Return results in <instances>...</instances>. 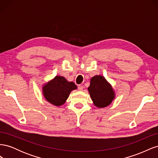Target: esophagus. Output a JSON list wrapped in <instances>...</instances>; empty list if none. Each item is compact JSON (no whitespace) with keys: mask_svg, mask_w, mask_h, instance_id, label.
<instances>
[{"mask_svg":"<svg viewBox=\"0 0 158 158\" xmlns=\"http://www.w3.org/2000/svg\"><path fill=\"white\" fill-rule=\"evenodd\" d=\"M78 88V90H79V91H82L83 89H84V87L82 86V85H79Z\"/></svg>","mask_w":158,"mask_h":158,"instance_id":"34e87169","label":"esophagus"}]
</instances>
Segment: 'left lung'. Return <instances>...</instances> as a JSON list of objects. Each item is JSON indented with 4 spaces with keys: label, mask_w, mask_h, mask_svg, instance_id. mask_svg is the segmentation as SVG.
Listing matches in <instances>:
<instances>
[{
    "label": "left lung",
    "mask_w": 158,
    "mask_h": 158,
    "mask_svg": "<svg viewBox=\"0 0 158 158\" xmlns=\"http://www.w3.org/2000/svg\"><path fill=\"white\" fill-rule=\"evenodd\" d=\"M88 92L95 107H106L115 98V92L111 84L102 75H95L90 79Z\"/></svg>",
    "instance_id": "left-lung-1"
}]
</instances>
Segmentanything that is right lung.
Instances as JSON below:
<instances>
[{"instance_id": "1", "label": "right lung", "mask_w": 158, "mask_h": 158, "mask_svg": "<svg viewBox=\"0 0 158 158\" xmlns=\"http://www.w3.org/2000/svg\"><path fill=\"white\" fill-rule=\"evenodd\" d=\"M76 89L73 82H69L63 76H56L43 85L42 92L47 102L59 107L65 103L72 91Z\"/></svg>"}]
</instances>
